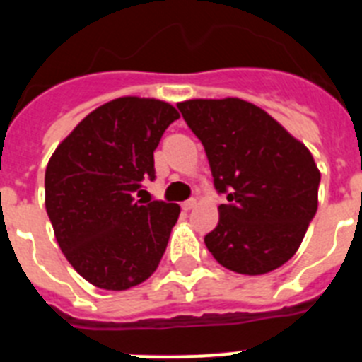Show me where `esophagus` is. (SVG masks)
Instances as JSON below:
<instances>
[{
	"mask_svg": "<svg viewBox=\"0 0 362 362\" xmlns=\"http://www.w3.org/2000/svg\"><path fill=\"white\" fill-rule=\"evenodd\" d=\"M196 204H197V201H196V199H188V201H185L183 204H181V209H183L185 212H188V210L194 209V206H196Z\"/></svg>",
	"mask_w": 362,
	"mask_h": 362,
	"instance_id": "obj_1",
	"label": "esophagus"
}]
</instances>
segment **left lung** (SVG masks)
<instances>
[{"label": "left lung", "mask_w": 362, "mask_h": 362, "mask_svg": "<svg viewBox=\"0 0 362 362\" xmlns=\"http://www.w3.org/2000/svg\"><path fill=\"white\" fill-rule=\"evenodd\" d=\"M203 143L217 194L219 223L204 245L225 268L246 276L292 257L317 212L321 174L303 143L255 105L238 98L177 105Z\"/></svg>", "instance_id": "8db88e82"}]
</instances>
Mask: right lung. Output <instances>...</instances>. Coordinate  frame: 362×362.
<instances>
[{
	"label": "right lung",
	"instance_id": "1",
	"mask_svg": "<svg viewBox=\"0 0 362 362\" xmlns=\"http://www.w3.org/2000/svg\"><path fill=\"white\" fill-rule=\"evenodd\" d=\"M179 119L158 99L119 98L90 112L50 158L45 206L74 270L98 288L127 290L152 276L179 204L137 199L156 179L153 150Z\"/></svg>",
	"mask_w": 362,
	"mask_h": 362
}]
</instances>
